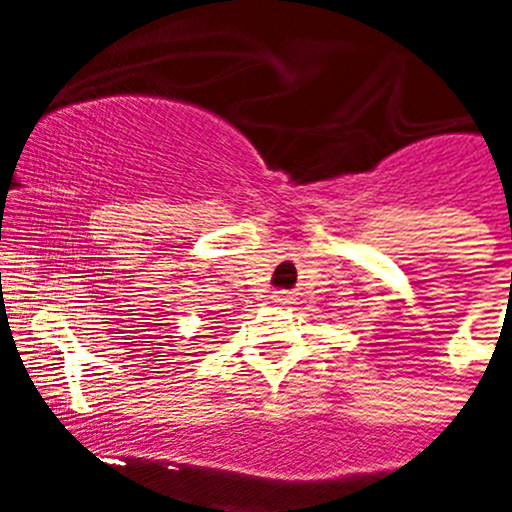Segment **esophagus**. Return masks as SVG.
<instances>
[{"instance_id":"esophagus-1","label":"esophagus","mask_w":512,"mask_h":512,"mask_svg":"<svg viewBox=\"0 0 512 512\" xmlns=\"http://www.w3.org/2000/svg\"><path fill=\"white\" fill-rule=\"evenodd\" d=\"M272 302L289 304V292H275V294H272Z\"/></svg>"}]
</instances>
